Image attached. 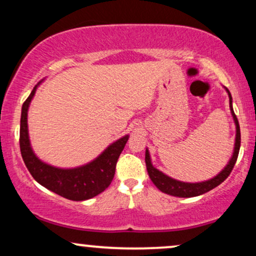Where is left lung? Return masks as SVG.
Returning <instances> with one entry per match:
<instances>
[{"instance_id":"1","label":"left lung","mask_w":256,"mask_h":256,"mask_svg":"<svg viewBox=\"0 0 256 256\" xmlns=\"http://www.w3.org/2000/svg\"><path fill=\"white\" fill-rule=\"evenodd\" d=\"M226 92L228 95V101H230V110L231 116L234 118V126H236V137H234V146L232 155L228 160V162L226 164L224 168L220 171L218 174L214 176L213 178L208 179V180L204 182H196V183H188V182H182L177 180V179L170 177V176L165 174L164 172H161L160 170H158L156 167L152 166L150 152H149L148 148L146 149V171H148L149 177H150L152 182L155 184V186L158 188L160 192L167 194V195L176 196V198H195V196H200L202 194L208 192L210 190L214 189L216 186H218L219 184H222L226 178L228 177L232 168H234V164H236L237 156H238L240 146V125L238 120H237L236 116H234V108H232V98L228 89H226Z\"/></svg>"}]
</instances>
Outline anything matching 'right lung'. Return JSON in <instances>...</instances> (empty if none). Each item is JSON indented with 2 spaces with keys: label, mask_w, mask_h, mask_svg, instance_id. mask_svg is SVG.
Here are the masks:
<instances>
[{
  "label": "right lung",
  "mask_w": 256,
  "mask_h": 256,
  "mask_svg": "<svg viewBox=\"0 0 256 256\" xmlns=\"http://www.w3.org/2000/svg\"><path fill=\"white\" fill-rule=\"evenodd\" d=\"M42 82L34 88L22 108L20 150L22 160L34 180L50 192L72 201H85L95 198L104 192L113 180L116 161L130 136L125 134L116 142L110 143L98 158L85 165L62 168L44 162L32 149L28 125V107Z\"/></svg>",
  "instance_id": "add662e5"
}]
</instances>
